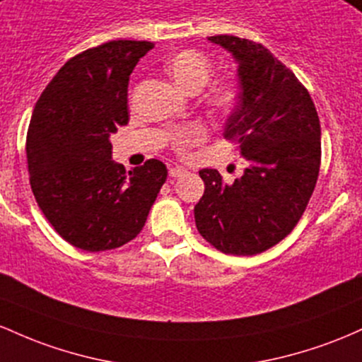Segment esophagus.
Masks as SVG:
<instances>
[{"mask_svg":"<svg viewBox=\"0 0 362 362\" xmlns=\"http://www.w3.org/2000/svg\"><path fill=\"white\" fill-rule=\"evenodd\" d=\"M186 173H188V169L181 168V165H174V168L169 169V176L170 177H181V176H185Z\"/></svg>","mask_w":362,"mask_h":362,"instance_id":"esophagus-1","label":"esophagus"}]
</instances>
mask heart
<instances>
[{"instance_id":"obj_1","label":"heart","mask_w":362,"mask_h":362,"mask_svg":"<svg viewBox=\"0 0 362 362\" xmlns=\"http://www.w3.org/2000/svg\"><path fill=\"white\" fill-rule=\"evenodd\" d=\"M165 70H168L169 76L181 90L197 93L209 83L214 71V64L202 52L185 49L170 56L168 63H165ZM238 95V85L233 80H222V82L214 85L212 90H210L209 104L212 105L215 111L226 115L234 107ZM203 136H205L203 127L189 124V127H185L173 133V145L176 150H186L192 145L198 144Z\"/></svg>"}]
</instances>
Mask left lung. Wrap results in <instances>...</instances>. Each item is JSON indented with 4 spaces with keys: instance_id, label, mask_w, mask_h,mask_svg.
Returning a JSON list of instances; mask_svg holds the SVG:
<instances>
[{
    "instance_id": "1",
    "label": "left lung",
    "mask_w": 362,
    "mask_h": 362,
    "mask_svg": "<svg viewBox=\"0 0 362 362\" xmlns=\"http://www.w3.org/2000/svg\"><path fill=\"white\" fill-rule=\"evenodd\" d=\"M238 64L239 95L224 136L234 140L246 169L226 182L202 169L205 192L194 205L197 229L227 255H257L294 229L316 186L322 129L310 92L262 44L214 35Z\"/></svg>"
}]
</instances>
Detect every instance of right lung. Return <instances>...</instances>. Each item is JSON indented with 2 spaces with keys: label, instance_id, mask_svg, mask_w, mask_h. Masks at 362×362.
Returning a JSON list of instances; mask_svg holds the SVG:
<instances>
[{
  "label": "right lung",
  "instance_id": "1",
  "mask_svg": "<svg viewBox=\"0 0 362 362\" xmlns=\"http://www.w3.org/2000/svg\"><path fill=\"white\" fill-rule=\"evenodd\" d=\"M147 40H111L61 66L40 93L27 132L39 209L64 241L115 250L144 229L168 169L150 159L129 173L112 160L111 135L128 123V82Z\"/></svg>",
  "mask_w": 362,
  "mask_h": 362
}]
</instances>
